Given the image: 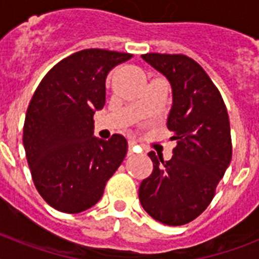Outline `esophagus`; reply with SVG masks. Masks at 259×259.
Masks as SVG:
<instances>
[{"label": "esophagus", "mask_w": 259, "mask_h": 259, "mask_svg": "<svg viewBox=\"0 0 259 259\" xmlns=\"http://www.w3.org/2000/svg\"><path fill=\"white\" fill-rule=\"evenodd\" d=\"M135 146H136L135 141H128V155H134Z\"/></svg>", "instance_id": "1"}]
</instances>
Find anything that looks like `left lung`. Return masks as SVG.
<instances>
[{"instance_id":"obj_1","label":"left lung","mask_w":259,"mask_h":259,"mask_svg":"<svg viewBox=\"0 0 259 259\" xmlns=\"http://www.w3.org/2000/svg\"><path fill=\"white\" fill-rule=\"evenodd\" d=\"M172 87L167 128L176 140L170 161L149 153L153 172L141 182V206L155 221L183 226L209 206L232 158L230 118L221 92L184 54H143Z\"/></svg>"}]
</instances>
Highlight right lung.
<instances>
[{"label":"right lung","instance_id":"add662e5","mask_svg":"<svg viewBox=\"0 0 259 259\" xmlns=\"http://www.w3.org/2000/svg\"><path fill=\"white\" fill-rule=\"evenodd\" d=\"M130 53L84 49L42 77L27 109L23 145L32 180L56 210L77 214L101 200L127 154V140L93 136V115L106 97V77Z\"/></svg>","mask_w":259,"mask_h":259}]
</instances>
